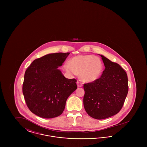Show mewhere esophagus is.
I'll list each match as a JSON object with an SVG mask.
<instances>
[{
	"label": "esophagus",
	"instance_id": "esophagus-1",
	"mask_svg": "<svg viewBox=\"0 0 147 147\" xmlns=\"http://www.w3.org/2000/svg\"><path fill=\"white\" fill-rule=\"evenodd\" d=\"M77 84L78 87H79V88L83 86V83H81V82H80L79 81H77Z\"/></svg>",
	"mask_w": 147,
	"mask_h": 147
}]
</instances>
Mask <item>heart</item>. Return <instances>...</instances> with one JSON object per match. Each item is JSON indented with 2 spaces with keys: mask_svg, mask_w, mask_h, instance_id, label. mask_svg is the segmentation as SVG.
<instances>
[{
  "mask_svg": "<svg viewBox=\"0 0 147 147\" xmlns=\"http://www.w3.org/2000/svg\"><path fill=\"white\" fill-rule=\"evenodd\" d=\"M102 63L96 56L80 55L73 57L70 62L64 64L63 68L70 76H77L80 73L83 80L92 82L97 80L102 71Z\"/></svg>",
  "mask_w": 147,
  "mask_h": 147,
  "instance_id": "obj_1",
  "label": "heart"
}]
</instances>
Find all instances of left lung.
I'll use <instances>...</instances> for the list:
<instances>
[{
  "instance_id": "8db88e82",
  "label": "left lung",
  "mask_w": 147,
  "mask_h": 147,
  "mask_svg": "<svg viewBox=\"0 0 147 147\" xmlns=\"http://www.w3.org/2000/svg\"><path fill=\"white\" fill-rule=\"evenodd\" d=\"M105 67L100 78L84 84V109L91 117L102 119L118 113L128 92V78L119 64L100 55Z\"/></svg>"
}]
</instances>
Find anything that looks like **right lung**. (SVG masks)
<instances>
[{
	"mask_svg": "<svg viewBox=\"0 0 147 147\" xmlns=\"http://www.w3.org/2000/svg\"><path fill=\"white\" fill-rule=\"evenodd\" d=\"M69 53L43 56L34 60L26 70L22 92L29 110L36 115L45 119L61 115L67 98L77 89V80L65 78L58 69Z\"/></svg>",
	"mask_w": 147,
	"mask_h": 147,
	"instance_id": "right-lung-1",
	"label": "right lung"
}]
</instances>
